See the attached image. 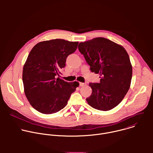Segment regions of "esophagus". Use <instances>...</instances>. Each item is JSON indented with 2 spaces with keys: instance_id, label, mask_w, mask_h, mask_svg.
Here are the masks:
<instances>
[{
  "instance_id": "esophagus-1",
  "label": "esophagus",
  "mask_w": 153,
  "mask_h": 153,
  "mask_svg": "<svg viewBox=\"0 0 153 153\" xmlns=\"http://www.w3.org/2000/svg\"><path fill=\"white\" fill-rule=\"evenodd\" d=\"M79 85H80V86H85V85H86V83H85L80 82V83H79Z\"/></svg>"
}]
</instances>
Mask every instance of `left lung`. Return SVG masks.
<instances>
[{
    "mask_svg": "<svg viewBox=\"0 0 153 153\" xmlns=\"http://www.w3.org/2000/svg\"><path fill=\"white\" fill-rule=\"evenodd\" d=\"M78 49L90 66V70L99 74V83H90L91 96L88 103L98 110L108 111L117 106L128 91L133 69L125 49L116 43L96 37L80 42Z\"/></svg>",
    "mask_w": 153,
    "mask_h": 153,
    "instance_id": "1",
    "label": "left lung"
}]
</instances>
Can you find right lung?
Segmentation results:
<instances>
[{
	"label": "right lung",
	"mask_w": 153,
	"mask_h": 153,
	"mask_svg": "<svg viewBox=\"0 0 153 153\" xmlns=\"http://www.w3.org/2000/svg\"><path fill=\"white\" fill-rule=\"evenodd\" d=\"M78 43L56 39L39 42L31 50L24 66L22 80L25 96L39 112L50 114L59 111L79 85L77 82L56 78Z\"/></svg>",
	"instance_id": "1"
}]
</instances>
